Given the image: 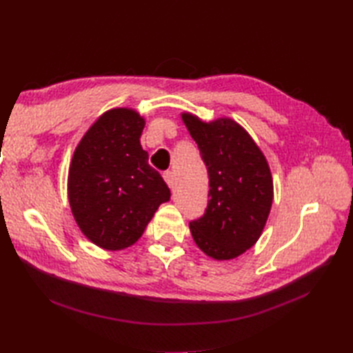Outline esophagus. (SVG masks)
Here are the masks:
<instances>
[{
	"label": "esophagus",
	"instance_id": "obj_1",
	"mask_svg": "<svg viewBox=\"0 0 353 353\" xmlns=\"http://www.w3.org/2000/svg\"><path fill=\"white\" fill-rule=\"evenodd\" d=\"M163 181L167 182V185L170 186L171 190L174 188V176H172L171 171H165V172H163Z\"/></svg>",
	"mask_w": 353,
	"mask_h": 353
}]
</instances>
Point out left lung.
<instances>
[{"label": "left lung", "instance_id": "1", "mask_svg": "<svg viewBox=\"0 0 353 353\" xmlns=\"http://www.w3.org/2000/svg\"><path fill=\"white\" fill-rule=\"evenodd\" d=\"M209 174L208 208L190 223L199 249L216 261L234 259L258 241L273 203V177L264 153L230 118L205 123L182 114Z\"/></svg>", "mask_w": 353, "mask_h": 353}]
</instances>
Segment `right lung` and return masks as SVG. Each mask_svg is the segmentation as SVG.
<instances>
[{
  "label": "right lung",
  "instance_id": "add662e5",
  "mask_svg": "<svg viewBox=\"0 0 353 353\" xmlns=\"http://www.w3.org/2000/svg\"><path fill=\"white\" fill-rule=\"evenodd\" d=\"M145 119L130 108L104 112L74 150L68 200L77 226L104 250H123L144 234L170 190L141 147Z\"/></svg>",
  "mask_w": 353,
  "mask_h": 353
}]
</instances>
